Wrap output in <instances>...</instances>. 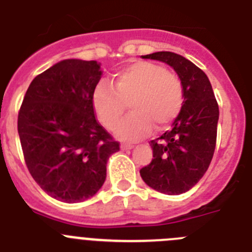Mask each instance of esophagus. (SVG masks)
I'll use <instances>...</instances> for the list:
<instances>
[{
  "label": "esophagus",
  "instance_id": "34e87169",
  "mask_svg": "<svg viewBox=\"0 0 252 252\" xmlns=\"http://www.w3.org/2000/svg\"><path fill=\"white\" fill-rule=\"evenodd\" d=\"M133 145L132 144H128V142H124V144H121V149H124V150H128V149H132Z\"/></svg>",
  "mask_w": 252,
  "mask_h": 252
}]
</instances>
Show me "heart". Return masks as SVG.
<instances>
[{
    "mask_svg": "<svg viewBox=\"0 0 252 252\" xmlns=\"http://www.w3.org/2000/svg\"><path fill=\"white\" fill-rule=\"evenodd\" d=\"M184 102L182 79L159 64L136 62L115 75L112 87L97 86L93 93V108L99 122L108 130L119 125L130 104L131 113L117 128L124 140H137L157 127L171 124Z\"/></svg>",
    "mask_w": 252,
    "mask_h": 252,
    "instance_id": "1",
    "label": "heart"
}]
</instances>
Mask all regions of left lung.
Here are the masks:
<instances>
[{"label":"left lung","mask_w":252,"mask_h":252,"mask_svg":"<svg viewBox=\"0 0 252 252\" xmlns=\"http://www.w3.org/2000/svg\"><path fill=\"white\" fill-rule=\"evenodd\" d=\"M174 68L182 79L184 102L173 127L151 140L153 159L140 169L142 180L164 194L186 193L199 182L213 158L217 140L218 103L202 69L171 51L142 55Z\"/></svg>","instance_id":"obj_1"}]
</instances>
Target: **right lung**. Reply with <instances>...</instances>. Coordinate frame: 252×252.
<instances>
[{
  "instance_id": "obj_1",
  "label": "right lung",
  "mask_w": 252,
  "mask_h": 252,
  "mask_svg": "<svg viewBox=\"0 0 252 252\" xmlns=\"http://www.w3.org/2000/svg\"><path fill=\"white\" fill-rule=\"evenodd\" d=\"M101 75L95 60L59 62L34 78L20 107L26 166L44 192L65 203L98 192L107 160L120 150L94 116L93 93Z\"/></svg>"
}]
</instances>
